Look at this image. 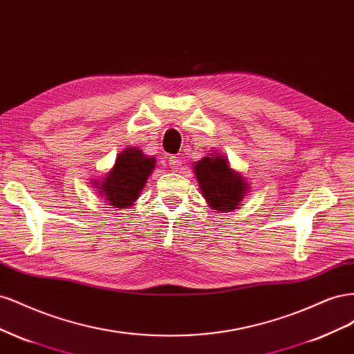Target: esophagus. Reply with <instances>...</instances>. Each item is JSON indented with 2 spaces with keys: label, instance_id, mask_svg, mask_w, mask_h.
<instances>
[{
  "label": "esophagus",
  "instance_id": "obj_1",
  "mask_svg": "<svg viewBox=\"0 0 354 354\" xmlns=\"http://www.w3.org/2000/svg\"><path fill=\"white\" fill-rule=\"evenodd\" d=\"M169 165L173 168V171H178L181 165V159L178 156H169Z\"/></svg>",
  "mask_w": 354,
  "mask_h": 354
}]
</instances>
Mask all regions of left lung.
I'll use <instances>...</instances> for the list:
<instances>
[{"instance_id":"obj_1","label":"left lung","mask_w":354,"mask_h":354,"mask_svg":"<svg viewBox=\"0 0 354 354\" xmlns=\"http://www.w3.org/2000/svg\"><path fill=\"white\" fill-rule=\"evenodd\" d=\"M195 173L203 198L216 211L236 209L245 196L243 177L229 167L223 155H209L195 162Z\"/></svg>"}]
</instances>
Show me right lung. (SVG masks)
<instances>
[{
    "label": "right lung",
    "instance_id": "right-lung-1",
    "mask_svg": "<svg viewBox=\"0 0 354 354\" xmlns=\"http://www.w3.org/2000/svg\"><path fill=\"white\" fill-rule=\"evenodd\" d=\"M155 162L153 156H146L140 149L128 147L118 155L113 168L95 187L99 186L100 195L113 208L131 207L153 171Z\"/></svg>",
    "mask_w": 354,
    "mask_h": 354
}]
</instances>
